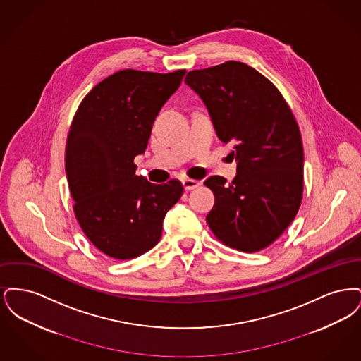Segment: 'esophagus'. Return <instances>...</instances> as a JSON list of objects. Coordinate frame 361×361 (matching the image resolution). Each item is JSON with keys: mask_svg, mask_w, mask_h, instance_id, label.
I'll return each mask as SVG.
<instances>
[{"mask_svg": "<svg viewBox=\"0 0 361 361\" xmlns=\"http://www.w3.org/2000/svg\"><path fill=\"white\" fill-rule=\"evenodd\" d=\"M199 185H200V183L196 181V180H192V178H184L183 180V187H184V189H187V190L197 188Z\"/></svg>", "mask_w": 361, "mask_h": 361, "instance_id": "34e87169", "label": "esophagus"}]
</instances>
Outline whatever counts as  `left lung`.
<instances>
[{
    "label": "left lung",
    "mask_w": 361,
    "mask_h": 361,
    "mask_svg": "<svg viewBox=\"0 0 361 361\" xmlns=\"http://www.w3.org/2000/svg\"><path fill=\"white\" fill-rule=\"evenodd\" d=\"M185 84L202 99L218 137L233 143L237 176L204 184L215 195L207 224L218 240L252 253L291 224L303 193V146L290 106L268 78L246 63L189 71Z\"/></svg>",
    "instance_id": "obj_1"
}]
</instances>
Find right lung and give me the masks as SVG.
<instances>
[{
    "instance_id": "obj_1",
    "label": "right lung",
    "mask_w": 361,
    "mask_h": 361,
    "mask_svg": "<svg viewBox=\"0 0 361 361\" xmlns=\"http://www.w3.org/2000/svg\"><path fill=\"white\" fill-rule=\"evenodd\" d=\"M184 75L121 70L86 94L73 119L65 169L74 214L109 257L131 259L154 247L183 195L177 180L158 185L137 176L134 158L145 154L155 118Z\"/></svg>"
}]
</instances>
